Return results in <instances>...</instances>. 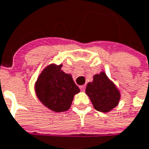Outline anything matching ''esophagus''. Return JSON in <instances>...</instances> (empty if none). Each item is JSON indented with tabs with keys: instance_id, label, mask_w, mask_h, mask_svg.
I'll use <instances>...</instances> for the list:
<instances>
[{
	"instance_id": "1",
	"label": "esophagus",
	"mask_w": 149,
	"mask_h": 149,
	"mask_svg": "<svg viewBox=\"0 0 149 149\" xmlns=\"http://www.w3.org/2000/svg\"><path fill=\"white\" fill-rule=\"evenodd\" d=\"M79 89L81 91H84L85 90V85H81V86H79Z\"/></svg>"
}]
</instances>
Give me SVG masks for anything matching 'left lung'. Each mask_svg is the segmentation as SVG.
<instances>
[{
    "label": "left lung",
    "instance_id": "left-lung-1",
    "mask_svg": "<svg viewBox=\"0 0 149 149\" xmlns=\"http://www.w3.org/2000/svg\"><path fill=\"white\" fill-rule=\"evenodd\" d=\"M85 92L95 109L104 113L116 107L120 99L119 91L108 79L104 72L95 74L93 82L87 84Z\"/></svg>",
    "mask_w": 149,
    "mask_h": 149
}]
</instances>
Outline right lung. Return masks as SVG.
<instances>
[{
	"label": "right lung",
	"instance_id": "1",
	"mask_svg": "<svg viewBox=\"0 0 149 149\" xmlns=\"http://www.w3.org/2000/svg\"><path fill=\"white\" fill-rule=\"evenodd\" d=\"M62 65L47 66L38 78L36 93L44 105L54 112L70 109L74 95L79 89L71 75L61 70Z\"/></svg>",
	"mask_w": 149,
	"mask_h": 149
}]
</instances>
